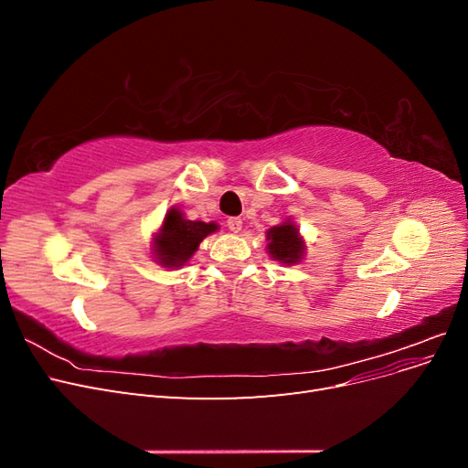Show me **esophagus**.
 Instances as JSON below:
<instances>
[{"instance_id": "34e87169", "label": "esophagus", "mask_w": 468, "mask_h": 468, "mask_svg": "<svg viewBox=\"0 0 468 468\" xmlns=\"http://www.w3.org/2000/svg\"><path fill=\"white\" fill-rule=\"evenodd\" d=\"M226 226H229L230 232H239V230H242V218L232 217V218L226 220Z\"/></svg>"}]
</instances>
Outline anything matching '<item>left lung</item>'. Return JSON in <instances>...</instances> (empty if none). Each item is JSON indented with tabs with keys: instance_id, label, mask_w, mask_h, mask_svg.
Here are the masks:
<instances>
[{
	"instance_id": "8db88e82",
	"label": "left lung",
	"mask_w": 468,
	"mask_h": 468,
	"mask_svg": "<svg viewBox=\"0 0 468 468\" xmlns=\"http://www.w3.org/2000/svg\"><path fill=\"white\" fill-rule=\"evenodd\" d=\"M267 250L275 260L281 263H296L301 261V256L304 251L303 239L299 238V230L294 229L292 222H282L279 226H273L267 232Z\"/></svg>"
}]
</instances>
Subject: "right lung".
<instances>
[{"mask_svg": "<svg viewBox=\"0 0 468 468\" xmlns=\"http://www.w3.org/2000/svg\"><path fill=\"white\" fill-rule=\"evenodd\" d=\"M217 230L215 222L187 220L177 208H169L160 234L154 238L155 260L164 267H179L189 261L205 236Z\"/></svg>", "mask_w": 468, "mask_h": 468, "instance_id": "right-lung-1", "label": "right lung"}]
</instances>
